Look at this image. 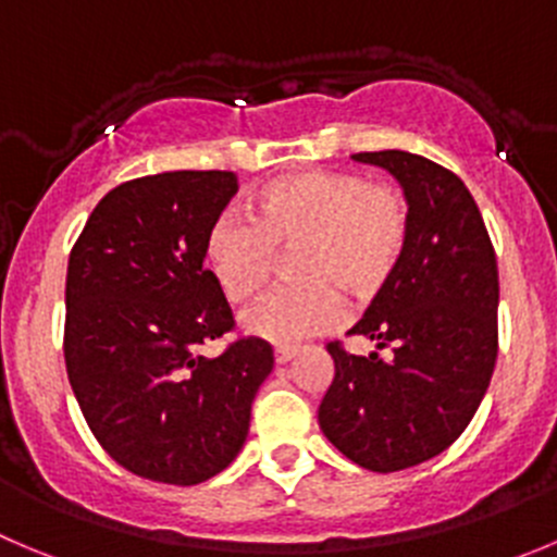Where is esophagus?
Returning <instances> with one entry per match:
<instances>
[{
    "label": "esophagus",
    "mask_w": 557,
    "mask_h": 557,
    "mask_svg": "<svg viewBox=\"0 0 557 557\" xmlns=\"http://www.w3.org/2000/svg\"><path fill=\"white\" fill-rule=\"evenodd\" d=\"M300 352V347H289V344H282V347L273 349V358L278 367H284V363H289L295 358V355Z\"/></svg>",
    "instance_id": "obj_1"
}]
</instances>
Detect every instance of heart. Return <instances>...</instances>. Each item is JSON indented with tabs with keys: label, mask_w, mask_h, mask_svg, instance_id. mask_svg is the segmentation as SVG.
Masks as SVG:
<instances>
[{
	"label": "heart",
	"mask_w": 557,
	"mask_h": 557,
	"mask_svg": "<svg viewBox=\"0 0 557 557\" xmlns=\"http://www.w3.org/2000/svg\"><path fill=\"white\" fill-rule=\"evenodd\" d=\"M410 243V208L391 185L333 169L289 174L253 199V221L224 213L208 232V262L221 293L253 298L289 253L295 284L243 311L248 336L295 344L342 317V295L372 300L391 284Z\"/></svg>",
	"instance_id": "heart-1"
}]
</instances>
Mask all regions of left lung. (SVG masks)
Segmentation results:
<instances>
[{"label":"left lung","mask_w":557,"mask_h":557,"mask_svg":"<svg viewBox=\"0 0 557 557\" xmlns=\"http://www.w3.org/2000/svg\"><path fill=\"white\" fill-rule=\"evenodd\" d=\"M399 180L410 243L388 287L349 327L391 347L349 355L327 344L331 388L320 429L347 459L396 473L446 451L479 410L497 358V259L479 205L441 163L405 150L358 152Z\"/></svg>","instance_id":"obj_1"}]
</instances>
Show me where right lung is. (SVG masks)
I'll use <instances>...</instances> for the list:
<instances>
[{
    "label": "right lung",
    "mask_w": 557,
    "mask_h": 557,
    "mask_svg": "<svg viewBox=\"0 0 557 557\" xmlns=\"http://www.w3.org/2000/svg\"><path fill=\"white\" fill-rule=\"evenodd\" d=\"M235 172H163L116 185L84 224L65 282V367L103 451L141 479L194 486L240 454L273 347L237 338L205 268Z\"/></svg>",
    "instance_id": "right-lung-1"
}]
</instances>
